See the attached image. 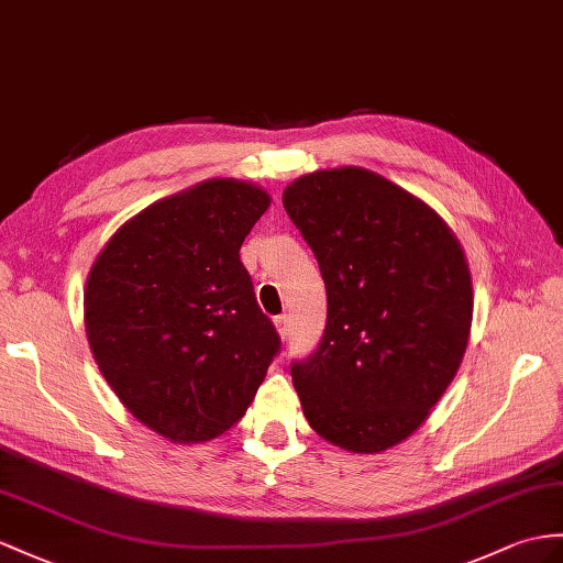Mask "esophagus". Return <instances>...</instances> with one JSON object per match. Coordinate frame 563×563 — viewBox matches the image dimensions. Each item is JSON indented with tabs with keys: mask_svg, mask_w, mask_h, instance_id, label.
Wrapping results in <instances>:
<instances>
[{
	"mask_svg": "<svg viewBox=\"0 0 563 563\" xmlns=\"http://www.w3.org/2000/svg\"><path fill=\"white\" fill-rule=\"evenodd\" d=\"M274 327H277V332H279V336H282V339L289 336V332H291V320H289V314H279V318L274 320Z\"/></svg>",
	"mask_w": 563,
	"mask_h": 563,
	"instance_id": "34e87169",
	"label": "esophagus"
}]
</instances>
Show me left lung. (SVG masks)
<instances>
[{"mask_svg": "<svg viewBox=\"0 0 563 563\" xmlns=\"http://www.w3.org/2000/svg\"><path fill=\"white\" fill-rule=\"evenodd\" d=\"M282 200L327 286L320 346L291 365L300 408L329 444L379 454L428 420L459 373L468 260L428 202L363 167L298 176Z\"/></svg>", "mask_w": 563, "mask_h": 563, "instance_id": "obj_1", "label": "left lung"}]
</instances>
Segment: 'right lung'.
<instances>
[{"label": "right lung", "mask_w": 563, "mask_h": 563, "mask_svg": "<svg viewBox=\"0 0 563 563\" xmlns=\"http://www.w3.org/2000/svg\"><path fill=\"white\" fill-rule=\"evenodd\" d=\"M239 178H208L121 224L90 267L86 334L129 413L176 444L210 442L245 416L279 334L239 251L269 208Z\"/></svg>", "instance_id": "right-lung-1"}]
</instances>
